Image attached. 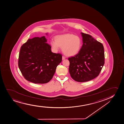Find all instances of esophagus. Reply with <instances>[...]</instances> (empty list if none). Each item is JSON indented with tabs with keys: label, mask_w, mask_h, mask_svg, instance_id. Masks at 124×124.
<instances>
[{
	"label": "esophagus",
	"mask_w": 124,
	"mask_h": 124,
	"mask_svg": "<svg viewBox=\"0 0 124 124\" xmlns=\"http://www.w3.org/2000/svg\"><path fill=\"white\" fill-rule=\"evenodd\" d=\"M65 59V57H64V56H62V60H64V59Z\"/></svg>",
	"instance_id": "esophagus-1"
}]
</instances>
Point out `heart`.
Returning <instances> with one entry per match:
<instances>
[{
  "label": "heart",
  "instance_id": "heart-1",
  "mask_svg": "<svg viewBox=\"0 0 124 124\" xmlns=\"http://www.w3.org/2000/svg\"><path fill=\"white\" fill-rule=\"evenodd\" d=\"M50 44L54 50L57 51L62 47L63 53L66 56H71L79 52L82 42L79 37L72 34L66 33L56 36L55 40H52Z\"/></svg>",
  "mask_w": 124,
  "mask_h": 124
}]
</instances>
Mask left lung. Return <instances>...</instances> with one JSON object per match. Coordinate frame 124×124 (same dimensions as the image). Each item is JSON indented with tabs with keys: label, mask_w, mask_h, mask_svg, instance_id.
Masks as SVG:
<instances>
[{
	"label": "left lung",
	"mask_w": 124,
	"mask_h": 124,
	"mask_svg": "<svg viewBox=\"0 0 124 124\" xmlns=\"http://www.w3.org/2000/svg\"><path fill=\"white\" fill-rule=\"evenodd\" d=\"M81 34L83 45L78 54L68 58L69 71L75 81L85 82L99 75L104 64V51L101 43L90 35Z\"/></svg>",
	"instance_id": "1"
}]
</instances>
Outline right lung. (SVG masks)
Wrapping results in <instances>:
<instances>
[{"instance_id": "add662e5", "label": "right lung", "mask_w": 124, "mask_h": 124, "mask_svg": "<svg viewBox=\"0 0 124 124\" xmlns=\"http://www.w3.org/2000/svg\"><path fill=\"white\" fill-rule=\"evenodd\" d=\"M46 42L45 36L35 37L28 39L20 49L18 67L24 78L34 83L49 82L62 61V55L52 52Z\"/></svg>"}]
</instances>
